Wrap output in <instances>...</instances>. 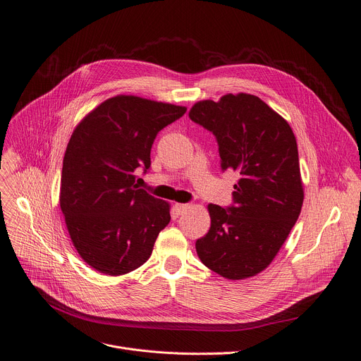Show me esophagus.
Masks as SVG:
<instances>
[{
    "mask_svg": "<svg viewBox=\"0 0 361 361\" xmlns=\"http://www.w3.org/2000/svg\"><path fill=\"white\" fill-rule=\"evenodd\" d=\"M174 209H176V212L178 213V214H181L183 212H185L187 209H188V204H183V203H177L176 206H174Z\"/></svg>",
    "mask_w": 361,
    "mask_h": 361,
    "instance_id": "1",
    "label": "esophagus"
}]
</instances>
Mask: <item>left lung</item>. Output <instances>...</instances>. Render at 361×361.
<instances>
[{"mask_svg":"<svg viewBox=\"0 0 361 361\" xmlns=\"http://www.w3.org/2000/svg\"><path fill=\"white\" fill-rule=\"evenodd\" d=\"M188 116L216 137L221 170L240 174L231 207L207 206L212 224L195 250L223 278L255 276L269 267L301 213L297 140L279 114L249 93L200 101Z\"/></svg>","mask_w":361,"mask_h":361,"instance_id":"obj_1","label":"left lung"}]
</instances>
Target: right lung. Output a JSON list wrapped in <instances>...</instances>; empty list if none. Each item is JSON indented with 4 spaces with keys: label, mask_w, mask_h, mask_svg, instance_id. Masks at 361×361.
I'll return each mask as SVG.
<instances>
[{
    "label": "right lung",
    "mask_w": 361,
    "mask_h": 361,
    "mask_svg": "<svg viewBox=\"0 0 361 361\" xmlns=\"http://www.w3.org/2000/svg\"><path fill=\"white\" fill-rule=\"evenodd\" d=\"M185 111L118 94L75 128L63 158L60 207L75 249L94 271L118 276L140 268L170 223V204L135 183L151 166L157 134Z\"/></svg>",
    "instance_id": "right-lung-1"
}]
</instances>
